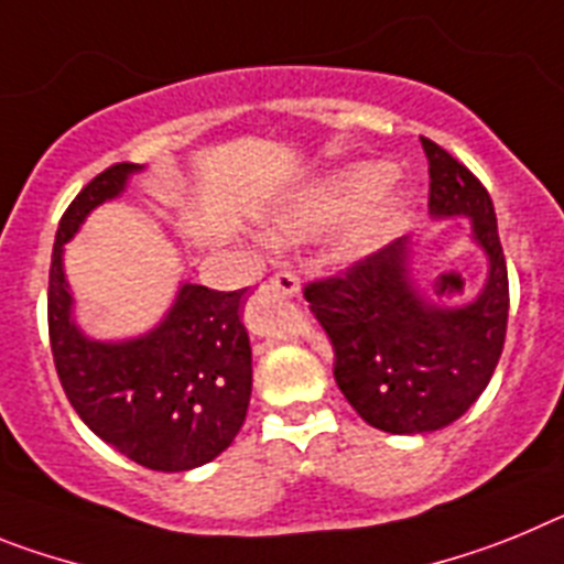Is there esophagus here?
Here are the masks:
<instances>
[{
    "mask_svg": "<svg viewBox=\"0 0 564 564\" xmlns=\"http://www.w3.org/2000/svg\"><path fill=\"white\" fill-rule=\"evenodd\" d=\"M269 286L275 289L278 295H286V297H295L297 292H301V281H297L295 272H289V269L275 272V275L269 278Z\"/></svg>",
    "mask_w": 564,
    "mask_h": 564,
    "instance_id": "1",
    "label": "esophagus"
}]
</instances>
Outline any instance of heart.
Returning a JSON list of instances; mask_svg holds the SVG:
<instances>
[{
	"label": "heart",
	"instance_id": "b5f03b06",
	"mask_svg": "<svg viewBox=\"0 0 564 564\" xmlns=\"http://www.w3.org/2000/svg\"><path fill=\"white\" fill-rule=\"evenodd\" d=\"M391 166L383 161H364L337 173L326 184L312 189L301 204L283 213L275 224L278 241H303L312 235L329 232L357 214L358 218L343 235V254L360 258L371 252L391 235L409 224V193L389 189Z\"/></svg>",
	"mask_w": 564,
	"mask_h": 564
}]
</instances>
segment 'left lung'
<instances>
[{"label": "left lung", "instance_id": "1", "mask_svg": "<svg viewBox=\"0 0 564 564\" xmlns=\"http://www.w3.org/2000/svg\"><path fill=\"white\" fill-rule=\"evenodd\" d=\"M420 141L431 215L471 218L474 241L486 249L482 292L463 306L429 301L411 281L409 238L366 254L343 275L303 286L329 335L343 398L389 434H429L463 417L486 391L508 329V267L491 195L452 153Z\"/></svg>", "mask_w": 564, "mask_h": 564}]
</instances>
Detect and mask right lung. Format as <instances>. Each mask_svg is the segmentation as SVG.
Listing matches in <instances>:
<instances>
[{"instance_id":"right-lung-1","label":"right lung","mask_w":564,"mask_h":564,"mask_svg":"<svg viewBox=\"0 0 564 564\" xmlns=\"http://www.w3.org/2000/svg\"><path fill=\"white\" fill-rule=\"evenodd\" d=\"M139 164H112L65 209L47 283V329L67 400L96 437L153 471H189L241 431L252 394V349L241 323L247 289L184 283L173 310L133 340H93L73 321L62 252L93 209L124 193Z\"/></svg>"}]
</instances>
